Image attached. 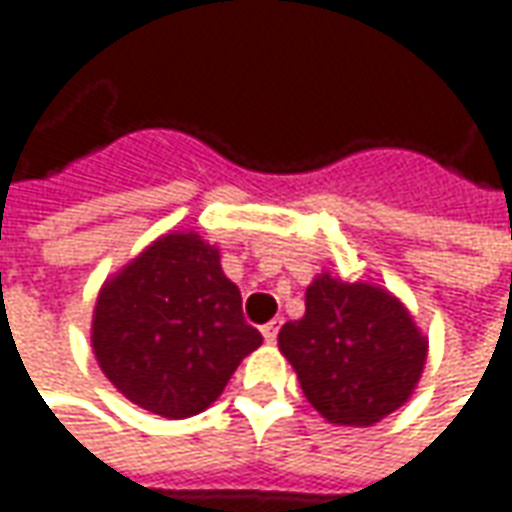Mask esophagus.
<instances>
[{
	"instance_id": "esophagus-1",
	"label": "esophagus",
	"mask_w": 512,
	"mask_h": 512,
	"mask_svg": "<svg viewBox=\"0 0 512 512\" xmlns=\"http://www.w3.org/2000/svg\"><path fill=\"white\" fill-rule=\"evenodd\" d=\"M277 331H280L277 323H266V326L260 328V334H263V340H266V343H274V340H277Z\"/></svg>"
}]
</instances>
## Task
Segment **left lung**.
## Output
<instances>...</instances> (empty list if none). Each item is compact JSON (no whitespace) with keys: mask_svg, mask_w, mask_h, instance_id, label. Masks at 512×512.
<instances>
[{"mask_svg":"<svg viewBox=\"0 0 512 512\" xmlns=\"http://www.w3.org/2000/svg\"><path fill=\"white\" fill-rule=\"evenodd\" d=\"M277 343L311 405L328 422L354 428L397 411L428 357V340L397 297L331 274L311 283L303 320L280 328Z\"/></svg>","mask_w":512,"mask_h":512,"instance_id":"left-lung-1","label":"left lung"}]
</instances>
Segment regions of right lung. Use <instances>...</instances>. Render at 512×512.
Returning <instances> with one entry per match:
<instances>
[{
  "label": "right lung",
  "mask_w": 512,
  "mask_h": 512,
  "mask_svg": "<svg viewBox=\"0 0 512 512\" xmlns=\"http://www.w3.org/2000/svg\"><path fill=\"white\" fill-rule=\"evenodd\" d=\"M263 343L238 286L198 235H167L101 289L93 348L124 397L167 419L201 414Z\"/></svg>",
  "instance_id": "right-lung-1"
}]
</instances>
